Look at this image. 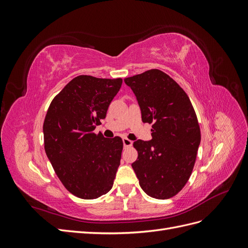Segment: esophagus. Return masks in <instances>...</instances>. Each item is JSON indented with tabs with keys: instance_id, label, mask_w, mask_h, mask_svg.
I'll list each match as a JSON object with an SVG mask.
<instances>
[{
	"instance_id": "esophagus-1",
	"label": "esophagus",
	"mask_w": 248,
	"mask_h": 248,
	"mask_svg": "<svg viewBox=\"0 0 248 248\" xmlns=\"http://www.w3.org/2000/svg\"><path fill=\"white\" fill-rule=\"evenodd\" d=\"M123 145L124 147H131L132 146V140H130L129 139L124 138L123 139Z\"/></svg>"
}]
</instances>
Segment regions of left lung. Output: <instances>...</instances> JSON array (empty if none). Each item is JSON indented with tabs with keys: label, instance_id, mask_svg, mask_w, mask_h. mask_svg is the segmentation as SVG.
I'll return each mask as SVG.
<instances>
[{
	"label": "left lung",
	"instance_id": "left-lung-1",
	"mask_svg": "<svg viewBox=\"0 0 248 248\" xmlns=\"http://www.w3.org/2000/svg\"><path fill=\"white\" fill-rule=\"evenodd\" d=\"M136 94L144 123L152 124V140H139L131 166L149 197H175L188 181L201 142L197 114L184 90L167 73L151 69L124 79Z\"/></svg>",
	"mask_w": 248,
	"mask_h": 248
}]
</instances>
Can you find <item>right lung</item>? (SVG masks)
I'll return each mask as SVG.
<instances>
[{
    "label": "right lung",
    "instance_id": "obj_1",
    "mask_svg": "<svg viewBox=\"0 0 248 248\" xmlns=\"http://www.w3.org/2000/svg\"><path fill=\"white\" fill-rule=\"evenodd\" d=\"M121 85L122 78L78 76L55 96L44 119L46 153L65 188L79 199L99 198L114 184L122 139L94 129Z\"/></svg>",
    "mask_w": 248,
    "mask_h": 248
}]
</instances>
